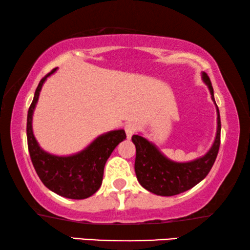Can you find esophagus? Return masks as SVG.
I'll list each match as a JSON object with an SVG mask.
<instances>
[{"label":"esophagus","instance_id":"esophagus-1","mask_svg":"<svg viewBox=\"0 0 250 250\" xmlns=\"http://www.w3.org/2000/svg\"><path fill=\"white\" fill-rule=\"evenodd\" d=\"M136 129H138V126L134 123H128V124L125 125V132L126 135H127V139H131L135 134Z\"/></svg>","mask_w":250,"mask_h":250}]
</instances>
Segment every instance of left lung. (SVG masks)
Masks as SVG:
<instances>
[{"mask_svg":"<svg viewBox=\"0 0 250 250\" xmlns=\"http://www.w3.org/2000/svg\"><path fill=\"white\" fill-rule=\"evenodd\" d=\"M204 83L209 88L211 100L216 105L217 131L214 143L206 155L187 163H176L164 156L156 145L141 135H133L135 145V174L139 183L157 196L170 197L182 193L197 186L208 175L216 159L221 143L220 110L214 99V90L206 73L201 74Z\"/></svg>","mask_w":250,"mask_h":250,"instance_id":"1","label":"left lung"}]
</instances>
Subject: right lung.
Returning a JSON list of instances; mask_svg holds the SVG:
<instances>
[{"mask_svg": "<svg viewBox=\"0 0 250 250\" xmlns=\"http://www.w3.org/2000/svg\"><path fill=\"white\" fill-rule=\"evenodd\" d=\"M56 70L54 68L41 80L28 109L27 142L30 159L47 189L69 199H85L101 187L105 163L116 146L126 139V134L124 129L107 132L99 135L84 150L70 156L52 155L41 148L33 133V114L44 82Z\"/></svg>", "mask_w": 250, "mask_h": 250, "instance_id": "add662e5", "label": "right lung"}]
</instances>
